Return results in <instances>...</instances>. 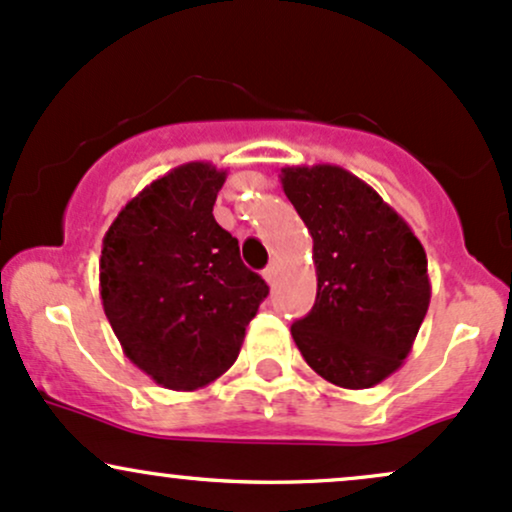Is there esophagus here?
<instances>
[{"label": "esophagus", "mask_w": 512, "mask_h": 512, "mask_svg": "<svg viewBox=\"0 0 512 512\" xmlns=\"http://www.w3.org/2000/svg\"><path fill=\"white\" fill-rule=\"evenodd\" d=\"M263 278L268 280V285H275V278H278V261H273L271 266H268L266 271H263Z\"/></svg>", "instance_id": "34e87169"}]
</instances>
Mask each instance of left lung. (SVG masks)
Instances as JSON below:
<instances>
[{
    "label": "left lung",
    "mask_w": 512,
    "mask_h": 512,
    "mask_svg": "<svg viewBox=\"0 0 512 512\" xmlns=\"http://www.w3.org/2000/svg\"><path fill=\"white\" fill-rule=\"evenodd\" d=\"M312 234L317 302L292 324L307 365L343 389L375 387L409 358L430 304L428 258L409 222L336 164L285 166Z\"/></svg>",
    "instance_id": "8db88e82"
}]
</instances>
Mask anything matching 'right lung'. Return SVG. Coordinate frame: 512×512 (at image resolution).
<instances>
[{
    "mask_svg": "<svg viewBox=\"0 0 512 512\" xmlns=\"http://www.w3.org/2000/svg\"><path fill=\"white\" fill-rule=\"evenodd\" d=\"M225 179L210 162L176 166L128 200L103 237V312L130 363L174 392L225 375L268 295L212 215Z\"/></svg>",
    "mask_w": 512,
    "mask_h": 512,
    "instance_id": "obj_1",
    "label": "right lung"
}]
</instances>
